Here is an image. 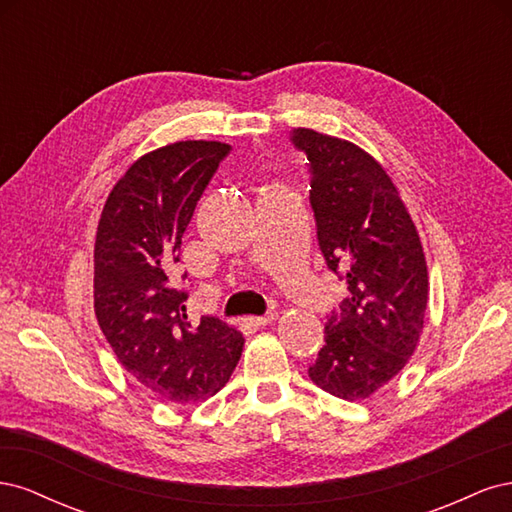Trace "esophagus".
Listing matches in <instances>:
<instances>
[{"mask_svg": "<svg viewBox=\"0 0 512 512\" xmlns=\"http://www.w3.org/2000/svg\"><path fill=\"white\" fill-rule=\"evenodd\" d=\"M275 318H277V314L271 312L267 316H250V318H245V322L250 324V327H254V329H260V327H267V324H271Z\"/></svg>", "mask_w": 512, "mask_h": 512, "instance_id": "34e87169", "label": "esophagus"}]
</instances>
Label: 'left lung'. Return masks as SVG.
I'll use <instances>...</instances> for the list:
<instances>
[{
	"instance_id": "obj_1",
	"label": "left lung",
	"mask_w": 512,
	"mask_h": 512,
	"mask_svg": "<svg viewBox=\"0 0 512 512\" xmlns=\"http://www.w3.org/2000/svg\"><path fill=\"white\" fill-rule=\"evenodd\" d=\"M312 168V200L324 262L348 299L324 327L309 367L322 391L361 401L404 369L423 335L427 260L412 215L384 166L346 138L294 130Z\"/></svg>"
}]
</instances>
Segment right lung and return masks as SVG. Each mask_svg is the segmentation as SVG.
Wrapping results in <instances>:
<instances>
[{
  "instance_id": "1",
  "label": "right lung",
  "mask_w": 512,
  "mask_h": 512,
  "mask_svg": "<svg viewBox=\"0 0 512 512\" xmlns=\"http://www.w3.org/2000/svg\"><path fill=\"white\" fill-rule=\"evenodd\" d=\"M218 141H177L132 162L108 194L94 243V312L117 361L156 397L196 404L228 382L241 331L188 320L170 267L198 198L228 153Z\"/></svg>"
}]
</instances>
